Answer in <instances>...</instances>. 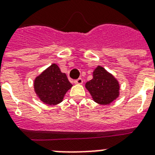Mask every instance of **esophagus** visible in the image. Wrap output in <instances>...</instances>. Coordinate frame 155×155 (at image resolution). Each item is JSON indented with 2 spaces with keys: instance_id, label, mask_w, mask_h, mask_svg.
I'll return each instance as SVG.
<instances>
[{
  "instance_id": "1",
  "label": "esophagus",
  "mask_w": 155,
  "mask_h": 155,
  "mask_svg": "<svg viewBox=\"0 0 155 155\" xmlns=\"http://www.w3.org/2000/svg\"><path fill=\"white\" fill-rule=\"evenodd\" d=\"M83 82H84V80H83L82 78H79V79H77V80H75L74 81L75 84H82Z\"/></svg>"
}]
</instances>
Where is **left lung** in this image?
Here are the masks:
<instances>
[{
	"mask_svg": "<svg viewBox=\"0 0 155 155\" xmlns=\"http://www.w3.org/2000/svg\"><path fill=\"white\" fill-rule=\"evenodd\" d=\"M92 80L86 83L85 87L95 102L107 105L119 97V82L103 67L98 66L92 72Z\"/></svg>",
	"mask_w": 155,
	"mask_h": 155,
	"instance_id": "left-lung-1",
	"label": "left lung"
}]
</instances>
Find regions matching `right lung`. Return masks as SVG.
<instances>
[{
	"instance_id": "obj_1",
	"label": "right lung",
	"mask_w": 155,
	"mask_h": 155,
	"mask_svg": "<svg viewBox=\"0 0 155 155\" xmlns=\"http://www.w3.org/2000/svg\"><path fill=\"white\" fill-rule=\"evenodd\" d=\"M72 87L65 73L53 63L35 78V92L43 103L54 105L63 101L66 92Z\"/></svg>"
}]
</instances>
